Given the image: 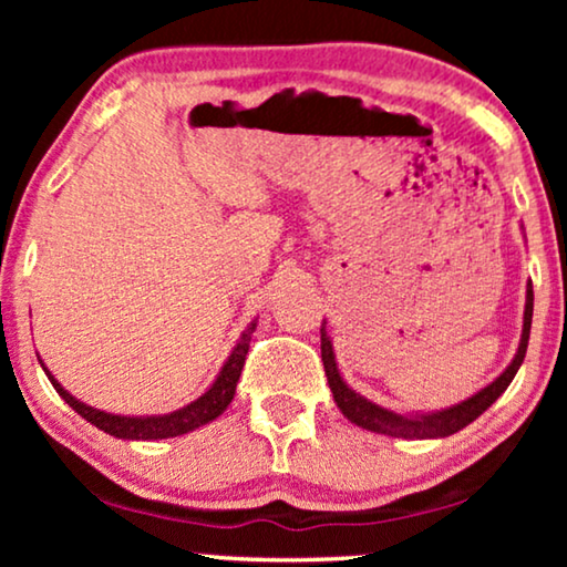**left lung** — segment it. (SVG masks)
<instances>
[{
	"mask_svg": "<svg viewBox=\"0 0 567 567\" xmlns=\"http://www.w3.org/2000/svg\"><path fill=\"white\" fill-rule=\"evenodd\" d=\"M532 312H534V291H532V284H529V289H526V312H524L522 346H518V353H516V359L511 361V367L503 371V374L495 379L493 384H487L483 392H477L475 398L464 400L462 405L449 408V410H444V413L421 415V417H402L398 413H390V410L374 405V402L363 400L361 394H355L351 386H348L343 379H340L338 367H336V355H332L330 338L322 328V363H324V374H328V384L332 390V398H336L338 408L343 410V415L348 417V421L361 425V429H367V431L384 433V436H402V439L452 436V433L462 431L464 425H470L472 421H475V417L483 415L485 410L491 408L503 392H506L511 379L516 377L518 367H522V361L526 355V346H529Z\"/></svg>",
	"mask_w": 567,
	"mask_h": 567,
	"instance_id": "8db88e82",
	"label": "left lung"
}]
</instances>
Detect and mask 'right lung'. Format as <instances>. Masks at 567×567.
I'll use <instances>...</instances> for the list:
<instances>
[{
  "instance_id": "1",
  "label": "right lung",
  "mask_w": 567,
  "mask_h": 567,
  "mask_svg": "<svg viewBox=\"0 0 567 567\" xmlns=\"http://www.w3.org/2000/svg\"><path fill=\"white\" fill-rule=\"evenodd\" d=\"M252 330H255V322L243 332V340H239L237 348L231 351V355L227 359V363H224L221 374L216 377L212 390H208L204 398H198L196 402H190V405L175 410V413H169V415L123 417V415L103 413V410H95V408L84 405V402H80V400H74L72 394H69L64 386H61L56 379L49 374V371H45V374H49L51 384L56 386V392L61 394V398L69 402V408L76 410V413H80L84 421L97 425L100 431L111 433V436H115V439H138V441L173 439V436H181V433H188L193 429H198V425H204L208 421H214V417H219L224 410H227L231 398H235L239 374H243L245 355H247V351H250Z\"/></svg>"
}]
</instances>
